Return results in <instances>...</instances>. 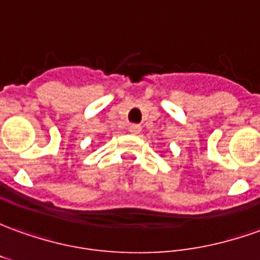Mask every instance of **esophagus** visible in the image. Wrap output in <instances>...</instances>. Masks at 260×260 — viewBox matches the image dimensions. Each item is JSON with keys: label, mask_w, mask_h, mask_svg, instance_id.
<instances>
[{"label": "esophagus", "mask_w": 260, "mask_h": 260, "mask_svg": "<svg viewBox=\"0 0 260 260\" xmlns=\"http://www.w3.org/2000/svg\"><path fill=\"white\" fill-rule=\"evenodd\" d=\"M128 132L132 134H140L141 126L140 124H130V126H128Z\"/></svg>", "instance_id": "1"}]
</instances>
